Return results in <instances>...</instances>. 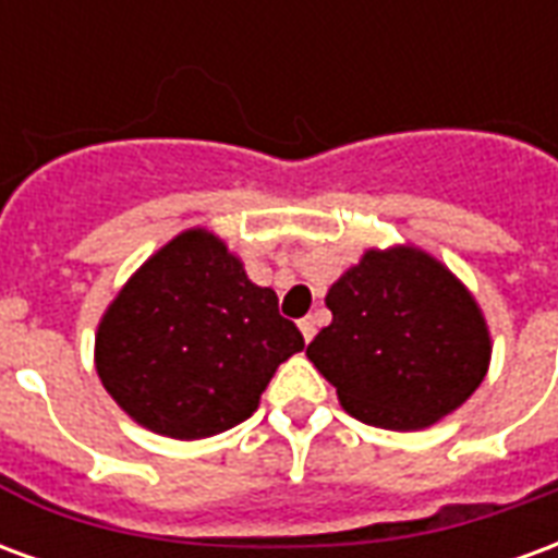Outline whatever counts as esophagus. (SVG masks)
<instances>
[{"instance_id":"1","label":"esophagus","mask_w":558,"mask_h":558,"mask_svg":"<svg viewBox=\"0 0 558 558\" xmlns=\"http://www.w3.org/2000/svg\"><path fill=\"white\" fill-rule=\"evenodd\" d=\"M299 328H302V338H304V340H314V335H316V319H314V316H304L302 323H299Z\"/></svg>"}]
</instances>
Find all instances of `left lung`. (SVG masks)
<instances>
[{
    "instance_id": "left-lung-1",
    "label": "left lung",
    "mask_w": 558,
    "mask_h": 558,
    "mask_svg": "<svg viewBox=\"0 0 558 558\" xmlns=\"http://www.w3.org/2000/svg\"><path fill=\"white\" fill-rule=\"evenodd\" d=\"M331 323L307 359L352 418L430 427L481 386L490 331L472 292L418 247L367 251L326 295Z\"/></svg>"
}]
</instances>
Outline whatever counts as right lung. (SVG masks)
Returning <instances> with one entry per match:
<instances>
[{"label":"right lung","mask_w":558,"mask_h":558,"mask_svg":"<svg viewBox=\"0 0 558 558\" xmlns=\"http://www.w3.org/2000/svg\"><path fill=\"white\" fill-rule=\"evenodd\" d=\"M302 350L275 290L251 283L218 235L184 230L107 307L95 367L146 430L203 439L251 418L278 364Z\"/></svg>","instance_id":"add662e5"}]
</instances>
